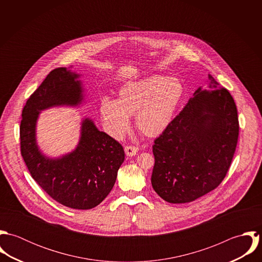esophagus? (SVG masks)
<instances>
[{"instance_id": "obj_1", "label": "esophagus", "mask_w": 262, "mask_h": 262, "mask_svg": "<svg viewBox=\"0 0 262 262\" xmlns=\"http://www.w3.org/2000/svg\"><path fill=\"white\" fill-rule=\"evenodd\" d=\"M138 152V148L135 147V146H126L125 147V153L128 157H132V156H135Z\"/></svg>"}]
</instances>
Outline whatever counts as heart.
<instances>
[{
  "label": "heart",
  "instance_id": "obj_1",
  "mask_svg": "<svg viewBox=\"0 0 262 262\" xmlns=\"http://www.w3.org/2000/svg\"><path fill=\"white\" fill-rule=\"evenodd\" d=\"M185 95L178 77L153 75L125 83L117 101L104 98L100 114L106 132L115 139L129 129V117L135 115V126L147 137L161 135L172 123Z\"/></svg>",
  "mask_w": 262,
  "mask_h": 262
}]
</instances>
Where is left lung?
I'll return each mask as SVG.
<instances>
[{
  "instance_id": "1",
  "label": "left lung",
  "mask_w": 262,
  "mask_h": 262,
  "mask_svg": "<svg viewBox=\"0 0 262 262\" xmlns=\"http://www.w3.org/2000/svg\"><path fill=\"white\" fill-rule=\"evenodd\" d=\"M239 135L230 93L209 75L170 126L154 141L151 185L171 204L192 202L224 180Z\"/></svg>"
}]
</instances>
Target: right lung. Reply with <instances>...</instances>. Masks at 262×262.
<instances>
[{
  "instance_id": "obj_1",
  "label": "right lung",
  "mask_w": 262,
  "mask_h": 262,
  "mask_svg": "<svg viewBox=\"0 0 262 262\" xmlns=\"http://www.w3.org/2000/svg\"><path fill=\"white\" fill-rule=\"evenodd\" d=\"M67 68L53 70L28 99L20 125L21 154L34 181L53 200L76 210L101 204L115 185L125 159L122 145L100 131L90 118L81 121L75 149L58 157L45 155L38 146L40 113L53 107H78L84 100L81 75Z\"/></svg>"
}]
</instances>
